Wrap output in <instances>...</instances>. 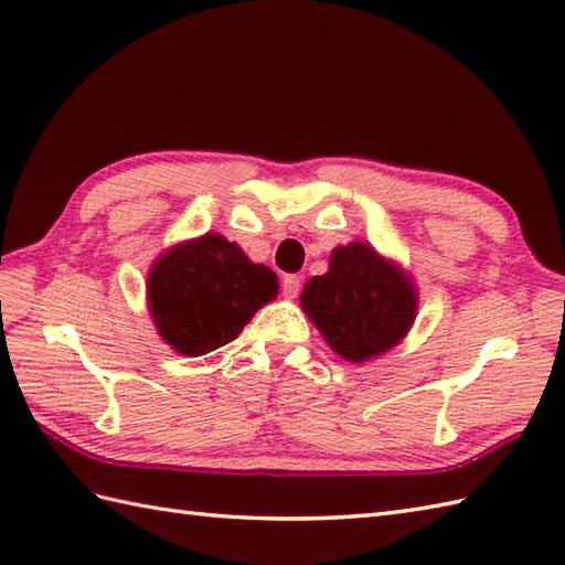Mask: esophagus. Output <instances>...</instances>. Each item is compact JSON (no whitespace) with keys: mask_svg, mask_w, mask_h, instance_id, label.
<instances>
[{"mask_svg":"<svg viewBox=\"0 0 565 565\" xmlns=\"http://www.w3.org/2000/svg\"><path fill=\"white\" fill-rule=\"evenodd\" d=\"M281 291L286 298H296L300 294V277H296V274H286L281 279Z\"/></svg>","mask_w":565,"mask_h":565,"instance_id":"obj_1","label":"esophagus"}]
</instances>
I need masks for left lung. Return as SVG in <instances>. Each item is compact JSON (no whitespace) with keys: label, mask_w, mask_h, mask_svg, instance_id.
I'll return each mask as SVG.
<instances>
[{"label":"left lung","mask_w":565,"mask_h":565,"mask_svg":"<svg viewBox=\"0 0 565 565\" xmlns=\"http://www.w3.org/2000/svg\"><path fill=\"white\" fill-rule=\"evenodd\" d=\"M409 274L369 243L334 247L330 269L312 277L300 308L339 356L363 363L397 347L416 318Z\"/></svg>","instance_id":"8db88e82"}]
</instances>
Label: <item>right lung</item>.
Listing matches in <instances>:
<instances>
[{"mask_svg":"<svg viewBox=\"0 0 565 565\" xmlns=\"http://www.w3.org/2000/svg\"><path fill=\"white\" fill-rule=\"evenodd\" d=\"M277 294V274L255 265L218 233L170 247L153 262L147 279L156 330L185 356L233 342Z\"/></svg>","mask_w":565,"mask_h":565,"instance_id":"add662e5","label":"right lung"}]
</instances>
